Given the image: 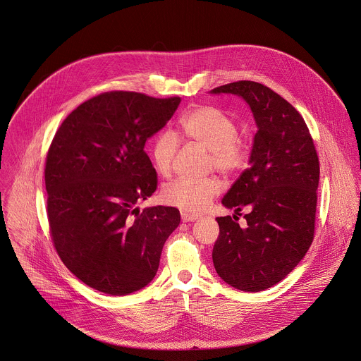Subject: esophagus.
Segmentation results:
<instances>
[{
	"instance_id": "1",
	"label": "esophagus",
	"mask_w": 361,
	"mask_h": 361,
	"mask_svg": "<svg viewBox=\"0 0 361 361\" xmlns=\"http://www.w3.org/2000/svg\"><path fill=\"white\" fill-rule=\"evenodd\" d=\"M198 219L197 214H192V213H188V212H181V220L184 223H190V221H195Z\"/></svg>"
}]
</instances>
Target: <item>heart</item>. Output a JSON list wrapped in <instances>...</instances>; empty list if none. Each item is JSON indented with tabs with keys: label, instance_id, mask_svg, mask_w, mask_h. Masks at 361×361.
<instances>
[{
	"label": "heart",
	"instance_id": "obj_1",
	"mask_svg": "<svg viewBox=\"0 0 361 361\" xmlns=\"http://www.w3.org/2000/svg\"><path fill=\"white\" fill-rule=\"evenodd\" d=\"M178 133L184 140L207 148L209 169H216L224 176L240 173L250 158V142L238 134V121L220 106L200 105L190 109L178 121ZM178 148L180 140L170 130H161L154 137L151 158L161 176H170ZM221 188V181L216 177H178L163 187L161 197L167 204L183 212L200 213Z\"/></svg>",
	"mask_w": 361,
	"mask_h": 361
}]
</instances>
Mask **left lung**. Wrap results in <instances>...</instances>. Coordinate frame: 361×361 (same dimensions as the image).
I'll return each instance as SVG.
<instances>
[{"label": "left lung", "mask_w": 361, "mask_h": 361, "mask_svg": "<svg viewBox=\"0 0 361 361\" xmlns=\"http://www.w3.org/2000/svg\"><path fill=\"white\" fill-rule=\"evenodd\" d=\"M212 92L240 95L257 124L250 167L223 198L235 212L246 206L250 212L243 227L231 216L216 219L213 264L231 286L260 292L283 280L314 240L319 155L302 115L267 85L234 81Z\"/></svg>", "instance_id": "obj_1"}]
</instances>
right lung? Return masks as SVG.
I'll return each mask as SVG.
<instances>
[{
	"instance_id": "right-lung-1",
	"label": "right lung",
	"mask_w": 361,
	"mask_h": 361,
	"mask_svg": "<svg viewBox=\"0 0 361 361\" xmlns=\"http://www.w3.org/2000/svg\"><path fill=\"white\" fill-rule=\"evenodd\" d=\"M180 97L108 91L62 121L45 159L47 217L54 247L85 285L128 295L154 280L180 212L154 206L158 174L145 141L170 121Z\"/></svg>"
}]
</instances>
